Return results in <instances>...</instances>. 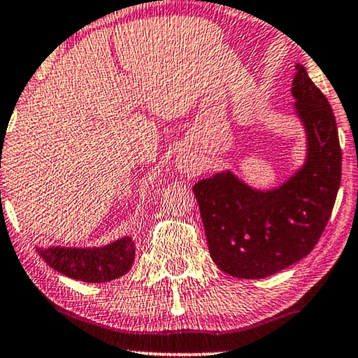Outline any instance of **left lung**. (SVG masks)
Wrapping results in <instances>:
<instances>
[{
    "instance_id": "8db88e82",
    "label": "left lung",
    "mask_w": 358,
    "mask_h": 358,
    "mask_svg": "<svg viewBox=\"0 0 358 358\" xmlns=\"http://www.w3.org/2000/svg\"><path fill=\"white\" fill-rule=\"evenodd\" d=\"M295 70L292 94L308 134L303 169L268 192L252 190L231 173L194 185L210 256L233 277L264 278L308 256L334 207L342 171L336 117L306 68Z\"/></svg>"
}]
</instances>
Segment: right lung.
<instances>
[{
    "label": "right lung",
    "mask_w": 358,
    "mask_h": 358,
    "mask_svg": "<svg viewBox=\"0 0 358 358\" xmlns=\"http://www.w3.org/2000/svg\"><path fill=\"white\" fill-rule=\"evenodd\" d=\"M45 262L63 275L87 283H101L119 278L130 271L135 259L131 238H122L104 248L37 249Z\"/></svg>",
    "instance_id": "add662e5"
}]
</instances>
